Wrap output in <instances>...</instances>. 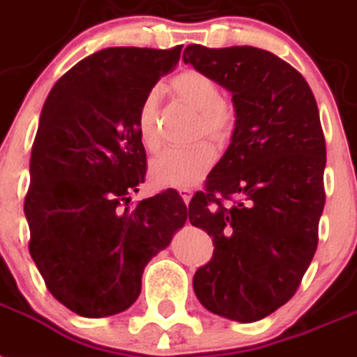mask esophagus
<instances>
[{
	"mask_svg": "<svg viewBox=\"0 0 357 357\" xmlns=\"http://www.w3.org/2000/svg\"><path fill=\"white\" fill-rule=\"evenodd\" d=\"M178 193H181V197H182V200H184V202H185V206L190 204L191 197H193V191L188 190V188H184V190H181V191H178Z\"/></svg>",
	"mask_w": 357,
	"mask_h": 357,
	"instance_id": "obj_1",
	"label": "esophagus"
}]
</instances>
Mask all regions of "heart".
Instances as JSON below:
<instances>
[{"instance_id": "1", "label": "heart", "mask_w": 357, "mask_h": 357, "mask_svg": "<svg viewBox=\"0 0 357 357\" xmlns=\"http://www.w3.org/2000/svg\"><path fill=\"white\" fill-rule=\"evenodd\" d=\"M176 98L199 113L197 137L210 138L217 146H225L234 137L237 114L226 102L225 91L211 76L190 69L172 79ZM158 93L146 94L138 107L137 131L144 149L155 153L160 147L157 129ZM215 162V149L208 142H199L184 149H167L151 162L149 173L155 184L164 188H190L210 172Z\"/></svg>"}]
</instances>
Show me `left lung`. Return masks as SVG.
<instances>
[{
	"instance_id": "8db88e82",
	"label": "left lung",
	"mask_w": 357,
	"mask_h": 357,
	"mask_svg": "<svg viewBox=\"0 0 357 357\" xmlns=\"http://www.w3.org/2000/svg\"><path fill=\"white\" fill-rule=\"evenodd\" d=\"M184 63L231 93L228 149L190 202L213 237L193 278L204 308L238 323L270 316L296 294L317 248L326 147L312 89L290 63L257 47L188 45ZM236 197L225 206L222 198Z\"/></svg>"
}]
</instances>
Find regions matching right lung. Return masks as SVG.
<instances>
[{
	"instance_id": "right-lung-1",
	"label": "right lung",
	"mask_w": 357,
	"mask_h": 357,
	"mask_svg": "<svg viewBox=\"0 0 357 357\" xmlns=\"http://www.w3.org/2000/svg\"><path fill=\"white\" fill-rule=\"evenodd\" d=\"M181 51L102 49L67 70L41 109L23 206L29 252L49 291L78 316L128 310L146 264L188 219L169 190L128 206L147 166L138 107Z\"/></svg>"
}]
</instances>
